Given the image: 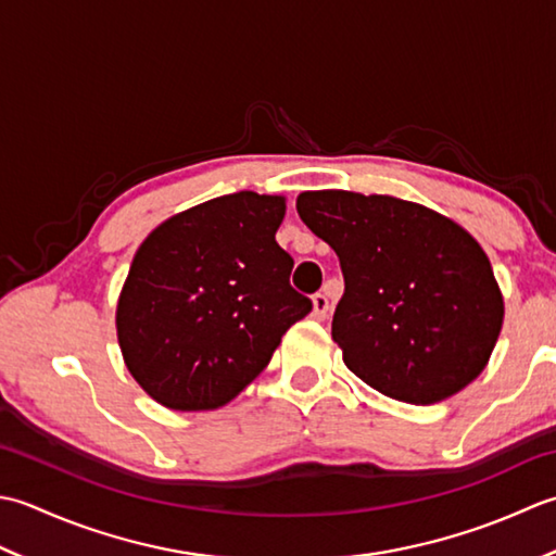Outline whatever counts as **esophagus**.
<instances>
[{"label":"esophagus","instance_id":"obj_1","mask_svg":"<svg viewBox=\"0 0 556 556\" xmlns=\"http://www.w3.org/2000/svg\"><path fill=\"white\" fill-rule=\"evenodd\" d=\"M314 319H319V321H324L326 316H328V312H331V302H328V294H324V292H316L314 294Z\"/></svg>","mask_w":556,"mask_h":556}]
</instances>
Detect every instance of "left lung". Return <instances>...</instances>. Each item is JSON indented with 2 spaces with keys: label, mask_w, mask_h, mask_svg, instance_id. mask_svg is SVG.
<instances>
[{
  "label": "left lung",
  "mask_w": 556,
  "mask_h": 556,
  "mask_svg": "<svg viewBox=\"0 0 556 556\" xmlns=\"http://www.w3.org/2000/svg\"><path fill=\"white\" fill-rule=\"evenodd\" d=\"M298 213L341 262L331 333L355 377L415 405L478 377L504 300L490 258L460 225L420 203L338 189L304 191Z\"/></svg>",
  "instance_id": "obj_1"
}]
</instances>
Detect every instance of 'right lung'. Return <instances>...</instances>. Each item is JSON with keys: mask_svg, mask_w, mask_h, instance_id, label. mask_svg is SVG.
<instances>
[{"mask_svg": "<svg viewBox=\"0 0 556 556\" xmlns=\"http://www.w3.org/2000/svg\"><path fill=\"white\" fill-rule=\"evenodd\" d=\"M286 199L254 191L177 213L146 237L117 304L124 362L173 410L232 401L312 312L276 242Z\"/></svg>", "mask_w": 556, "mask_h": 556, "instance_id": "add662e5", "label": "right lung"}]
</instances>
